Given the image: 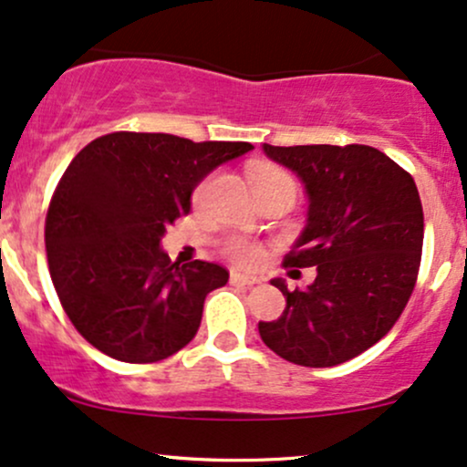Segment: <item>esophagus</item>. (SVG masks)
Instances as JSON below:
<instances>
[{
	"label": "esophagus",
	"instance_id": "obj_1",
	"mask_svg": "<svg viewBox=\"0 0 467 467\" xmlns=\"http://www.w3.org/2000/svg\"><path fill=\"white\" fill-rule=\"evenodd\" d=\"M230 283H239V285H254V283H259V276L245 275V272H239V270H233V272H230Z\"/></svg>",
	"mask_w": 467,
	"mask_h": 467
}]
</instances>
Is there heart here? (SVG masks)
<instances>
[{
  "label": "heart",
  "instance_id": "b5f03b06",
  "mask_svg": "<svg viewBox=\"0 0 467 467\" xmlns=\"http://www.w3.org/2000/svg\"><path fill=\"white\" fill-rule=\"evenodd\" d=\"M250 184L252 191H267V189H289L294 191V180L289 178L283 169L270 164H259L250 169ZM226 254L239 264H256L261 256V248L248 239L234 237L226 244Z\"/></svg>",
  "mask_w": 467,
  "mask_h": 467
}]
</instances>
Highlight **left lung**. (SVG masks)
I'll return each mask as SVG.
<instances>
[{
  "label": "left lung",
  "mask_w": 467,
  "mask_h": 467,
  "mask_svg": "<svg viewBox=\"0 0 467 467\" xmlns=\"http://www.w3.org/2000/svg\"><path fill=\"white\" fill-rule=\"evenodd\" d=\"M264 153L303 182L307 223L285 267H316V278L292 292L272 281L287 305L276 320H261V340L287 362L336 367L382 340L409 303L423 244L420 192L367 144H264Z\"/></svg>",
  "instance_id": "1"
}]
</instances>
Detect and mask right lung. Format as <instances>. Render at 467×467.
<instances>
[{
	"label": "right lung",
	"mask_w": 467,
	"mask_h": 467,
	"mask_svg": "<svg viewBox=\"0 0 467 467\" xmlns=\"http://www.w3.org/2000/svg\"><path fill=\"white\" fill-rule=\"evenodd\" d=\"M252 149L133 131L80 149L47 208L46 250L58 301L89 345L144 364L195 337L206 294L226 285L228 270L171 261L162 237L211 171Z\"/></svg>",
	"instance_id": "add662e5"
}]
</instances>
